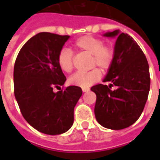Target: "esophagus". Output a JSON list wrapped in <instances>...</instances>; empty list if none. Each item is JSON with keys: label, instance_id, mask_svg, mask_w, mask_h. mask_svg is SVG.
<instances>
[{"label": "esophagus", "instance_id": "34e87169", "mask_svg": "<svg viewBox=\"0 0 160 160\" xmlns=\"http://www.w3.org/2000/svg\"><path fill=\"white\" fill-rule=\"evenodd\" d=\"M89 90H90V89H89V88H82L83 92H88Z\"/></svg>", "mask_w": 160, "mask_h": 160}]
</instances>
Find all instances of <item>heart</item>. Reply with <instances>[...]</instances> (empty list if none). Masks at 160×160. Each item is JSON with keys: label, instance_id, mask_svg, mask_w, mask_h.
<instances>
[{"label": "heart", "instance_id": "b5f03b06", "mask_svg": "<svg viewBox=\"0 0 160 160\" xmlns=\"http://www.w3.org/2000/svg\"><path fill=\"white\" fill-rule=\"evenodd\" d=\"M75 49L91 55L90 67L98 66L100 70L106 72L111 68L114 60V46L112 44L105 43L101 38L85 35L78 38L74 43ZM74 52L69 48L61 49L58 54L57 62L60 68L66 73L73 69ZM100 71L95 68L88 72L75 73L69 78V83L81 88H88L100 80Z\"/></svg>", "mask_w": 160, "mask_h": 160}]
</instances>
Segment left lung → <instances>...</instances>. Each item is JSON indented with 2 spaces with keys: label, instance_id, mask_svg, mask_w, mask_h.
<instances>
[{
  "label": "left lung",
  "instance_id": "1",
  "mask_svg": "<svg viewBox=\"0 0 160 160\" xmlns=\"http://www.w3.org/2000/svg\"><path fill=\"white\" fill-rule=\"evenodd\" d=\"M118 36L114 60L104 82L90 90L96 95L95 114L103 127L122 129L133 124L141 115L150 87L149 68L144 52L128 34L118 30L105 36Z\"/></svg>",
  "mask_w": 160,
  "mask_h": 160
}]
</instances>
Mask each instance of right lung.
<instances>
[{"label": "right lung", "instance_id": "obj_1", "mask_svg": "<svg viewBox=\"0 0 160 160\" xmlns=\"http://www.w3.org/2000/svg\"><path fill=\"white\" fill-rule=\"evenodd\" d=\"M69 38L50 32L37 34L22 46L14 66V93L24 119L50 135L70 129L74 109L82 95L79 86L60 88L66 78L57 56ZM55 88L60 91L54 92Z\"/></svg>", "mask_w": 160, "mask_h": 160}]
</instances>
